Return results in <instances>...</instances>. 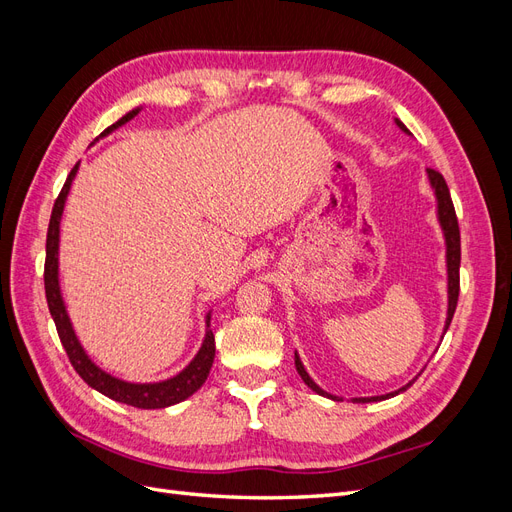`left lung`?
Returning a JSON list of instances; mask_svg holds the SVG:
<instances>
[{"mask_svg": "<svg viewBox=\"0 0 512 512\" xmlns=\"http://www.w3.org/2000/svg\"><path fill=\"white\" fill-rule=\"evenodd\" d=\"M397 126L408 132V128L404 126L397 119ZM427 175H429V181L433 185V190H436V196H438V215H440V224H442V230H444V237H446V265H448V316H446V327H444V333L448 329V324H451L453 320V314H455V307H457V301H459V265H461V237H459V222H457V213H455V205H453V198H451V192H448V185L444 181V177L438 173V170L433 168H427ZM294 365H297V371L299 376L303 378V382L309 386V389L316 391L318 395H327L324 393L320 386L307 376V371L301 363V359L297 354H294ZM414 382V380H412ZM412 382H408L406 386H401L399 391L395 393H389V395H380V397H361L356 401H361V404H367V401H382V399H389V397H395L399 395L401 391H406L412 386ZM331 399H337L333 395H327Z\"/></svg>", "mask_w": 512, "mask_h": 512, "instance_id": "1", "label": "left lung"}]
</instances>
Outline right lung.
<instances>
[{
    "instance_id": "obj_1",
    "label": "right lung",
    "mask_w": 512,
    "mask_h": 512,
    "mask_svg": "<svg viewBox=\"0 0 512 512\" xmlns=\"http://www.w3.org/2000/svg\"><path fill=\"white\" fill-rule=\"evenodd\" d=\"M138 111L128 113L126 117H121L117 123H113L111 128H106L102 132L108 134L111 130L119 128L121 123L130 121ZM76 168L79 164H74V168L70 170V175L61 188L59 196L55 198V205L51 211V222H49V230H46V258H44V292H46V303H49V312L55 320L57 327V335L61 339V346L66 348L68 359L72 363V367L79 374L91 389L100 391L102 395L111 397L115 401H121V404H128L134 408H166L179 404V401L188 399L190 395H194L203 382L209 376V369L213 365V356H215V337L211 331H207V337L203 342V348L198 350V354L194 356V361L185 367L179 376L170 378L166 382H158V384H130L117 380L113 376L104 374L102 369H98L94 363L87 359V354L83 352L79 339H76L70 318L66 314L64 301H61V292H59V280H57V241H59V218L61 211H64V203L66 196L70 190V183L76 175Z\"/></svg>"
}]
</instances>
